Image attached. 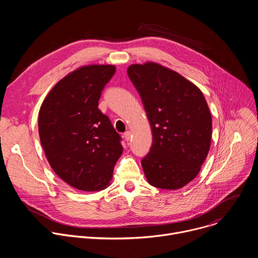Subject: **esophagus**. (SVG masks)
<instances>
[{
    "instance_id": "34e87169",
    "label": "esophagus",
    "mask_w": 258,
    "mask_h": 258,
    "mask_svg": "<svg viewBox=\"0 0 258 258\" xmlns=\"http://www.w3.org/2000/svg\"><path fill=\"white\" fill-rule=\"evenodd\" d=\"M123 138L125 139V141H130V139H131V132H125L124 134H123Z\"/></svg>"
}]
</instances>
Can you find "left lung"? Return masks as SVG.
Instances as JSON below:
<instances>
[{"label":"left lung","mask_w":258,"mask_h":258,"mask_svg":"<svg viewBox=\"0 0 258 258\" xmlns=\"http://www.w3.org/2000/svg\"><path fill=\"white\" fill-rule=\"evenodd\" d=\"M127 75L152 130V147L142 159L151 186L177 190L192 181L207 157L212 119L201 90L155 62L132 64Z\"/></svg>","instance_id":"8db88e82"}]
</instances>
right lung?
Masks as SVG:
<instances>
[{"mask_svg": "<svg viewBox=\"0 0 258 258\" xmlns=\"http://www.w3.org/2000/svg\"><path fill=\"white\" fill-rule=\"evenodd\" d=\"M116 67L82 66L60 80L39 112V135L55 173L72 188L104 190L122 153L120 136L98 108L101 92Z\"/></svg>", "mask_w": 258, "mask_h": 258, "instance_id": "obj_1", "label": "right lung"}]
</instances>
